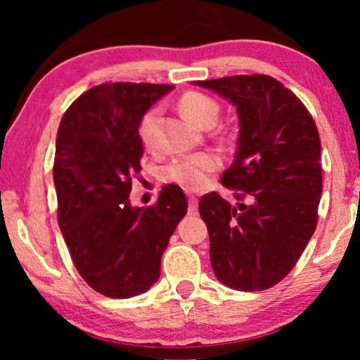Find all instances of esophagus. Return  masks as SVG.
Returning <instances> with one entry per match:
<instances>
[{"label": "esophagus", "instance_id": "34e87169", "mask_svg": "<svg viewBox=\"0 0 360 360\" xmlns=\"http://www.w3.org/2000/svg\"><path fill=\"white\" fill-rule=\"evenodd\" d=\"M198 210V200L195 197H188V214L195 215Z\"/></svg>", "mask_w": 360, "mask_h": 360}]
</instances>
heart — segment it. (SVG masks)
<instances>
[{
	"mask_svg": "<svg viewBox=\"0 0 360 360\" xmlns=\"http://www.w3.org/2000/svg\"><path fill=\"white\" fill-rule=\"evenodd\" d=\"M181 114L200 128H212L221 114V105L214 97L198 91H188L179 99ZM160 109L150 108L138 121V138L146 150L156 148ZM221 167V158L214 153H197L187 158L173 160L165 168V179L185 190H202L209 181V175Z\"/></svg>",
	"mask_w": 360,
	"mask_h": 360,
	"instance_id": "b5f03b06",
	"label": "heart"
}]
</instances>
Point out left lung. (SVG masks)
Returning <instances> with one entry per match:
<instances>
[{"label": "left lung", "instance_id": "left-lung-1", "mask_svg": "<svg viewBox=\"0 0 360 360\" xmlns=\"http://www.w3.org/2000/svg\"><path fill=\"white\" fill-rule=\"evenodd\" d=\"M238 108L234 162L217 192L198 202L210 238V264L222 285L263 291L288 274L316 229L322 195L320 136L305 104L264 74L197 80Z\"/></svg>", "mask_w": 360, "mask_h": 360}]
</instances>
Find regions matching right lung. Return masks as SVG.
Here are the masks:
<instances>
[{"label":"right lung","mask_w":360,"mask_h":360,"mask_svg":"<svg viewBox=\"0 0 360 360\" xmlns=\"http://www.w3.org/2000/svg\"><path fill=\"white\" fill-rule=\"evenodd\" d=\"M173 86L101 84L80 94L57 133L53 181L58 226L82 280L109 298L145 293L160 278L162 256L188 204L163 185L146 209L129 205L141 172L138 121Z\"/></svg>","instance_id":"add662e5"}]
</instances>
